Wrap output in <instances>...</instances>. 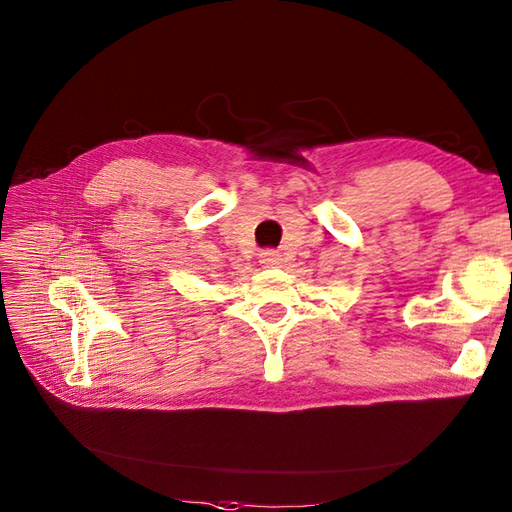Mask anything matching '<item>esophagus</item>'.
I'll return each mask as SVG.
<instances>
[{
  "mask_svg": "<svg viewBox=\"0 0 512 512\" xmlns=\"http://www.w3.org/2000/svg\"><path fill=\"white\" fill-rule=\"evenodd\" d=\"M280 254H277L275 250H262L260 252V262L265 267H275V265H280Z\"/></svg>",
  "mask_w": 512,
  "mask_h": 512,
  "instance_id": "34e87169",
  "label": "esophagus"
}]
</instances>
